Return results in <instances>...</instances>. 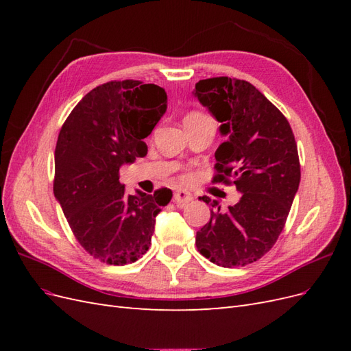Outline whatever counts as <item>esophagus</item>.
Here are the masks:
<instances>
[{
  "label": "esophagus",
  "instance_id": "34e87169",
  "mask_svg": "<svg viewBox=\"0 0 351 351\" xmlns=\"http://www.w3.org/2000/svg\"><path fill=\"white\" fill-rule=\"evenodd\" d=\"M192 200H193V196H192V193H189L187 190H177V192L174 193V202L180 208H183L186 204H189V202H192Z\"/></svg>",
  "mask_w": 351,
  "mask_h": 351
}]
</instances>
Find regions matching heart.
<instances>
[{
	"label": "heart",
	"instance_id": "1",
	"mask_svg": "<svg viewBox=\"0 0 351 351\" xmlns=\"http://www.w3.org/2000/svg\"><path fill=\"white\" fill-rule=\"evenodd\" d=\"M205 117H209V115H206L205 112H200V111H192L186 117V119H205Z\"/></svg>",
	"mask_w": 351,
	"mask_h": 351
}]
</instances>
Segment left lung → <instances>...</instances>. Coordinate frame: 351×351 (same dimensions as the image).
Instances as JSON below:
<instances>
[{
	"instance_id": "8db88e82",
	"label": "left lung",
	"mask_w": 351,
	"mask_h": 351,
	"mask_svg": "<svg viewBox=\"0 0 351 351\" xmlns=\"http://www.w3.org/2000/svg\"><path fill=\"white\" fill-rule=\"evenodd\" d=\"M195 95L228 136L215 152L212 183L236 186L241 196L226 212L218 200L199 197L215 210L196 232V247L218 267H246L274 247L285 226L300 184L297 143L284 114L246 80H199Z\"/></svg>"
}]
</instances>
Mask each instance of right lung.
<instances>
[{"mask_svg": "<svg viewBox=\"0 0 351 351\" xmlns=\"http://www.w3.org/2000/svg\"><path fill=\"white\" fill-rule=\"evenodd\" d=\"M167 110L154 83L112 80L73 108L56 146L54 195L80 246L108 265L133 263L151 246L155 217L173 192L127 195L120 167L147 154L143 142Z\"/></svg>", "mask_w": 351, "mask_h": 351, "instance_id": "obj_1", "label": "right lung"}]
</instances>
